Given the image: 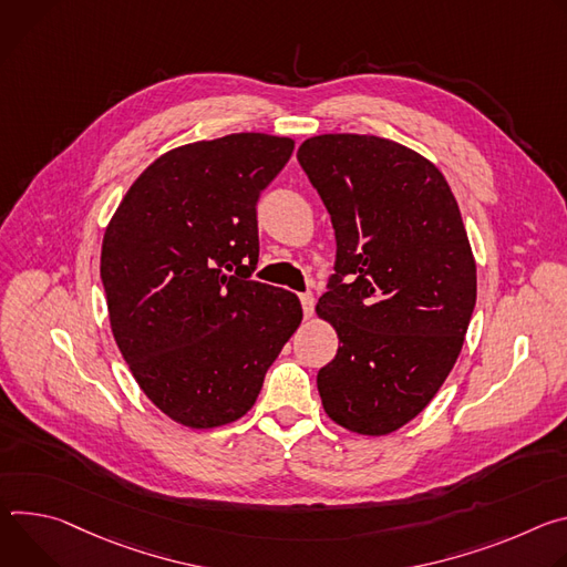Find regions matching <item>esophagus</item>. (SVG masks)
<instances>
[{
  "mask_svg": "<svg viewBox=\"0 0 567 567\" xmlns=\"http://www.w3.org/2000/svg\"><path fill=\"white\" fill-rule=\"evenodd\" d=\"M299 301H301V308H303V316L310 318L312 316V306H316V297H312L310 292H303V295H299Z\"/></svg>",
  "mask_w": 567,
  "mask_h": 567,
  "instance_id": "34e87169",
  "label": "esophagus"
}]
</instances>
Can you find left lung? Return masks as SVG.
Masks as SVG:
<instances>
[{"label":"left lung","instance_id":"8db88e82","mask_svg":"<svg viewBox=\"0 0 567 567\" xmlns=\"http://www.w3.org/2000/svg\"><path fill=\"white\" fill-rule=\"evenodd\" d=\"M297 159L338 240V275L316 306L340 340L318 373L322 405L338 425L383 436L434 399L460 358L477 297L468 234L444 173L399 142L329 133Z\"/></svg>","mask_w":567,"mask_h":567}]
</instances>
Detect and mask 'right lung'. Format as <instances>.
Masks as SVG:
<instances>
[{"mask_svg":"<svg viewBox=\"0 0 567 567\" xmlns=\"http://www.w3.org/2000/svg\"><path fill=\"white\" fill-rule=\"evenodd\" d=\"M295 140L236 133L159 155L125 192L101 247L114 342L137 385L194 430L238 421L301 324L284 288L251 281L257 200Z\"/></svg>","mask_w":567,"mask_h":567,"instance_id":"add662e5","label":"right lung"}]
</instances>
